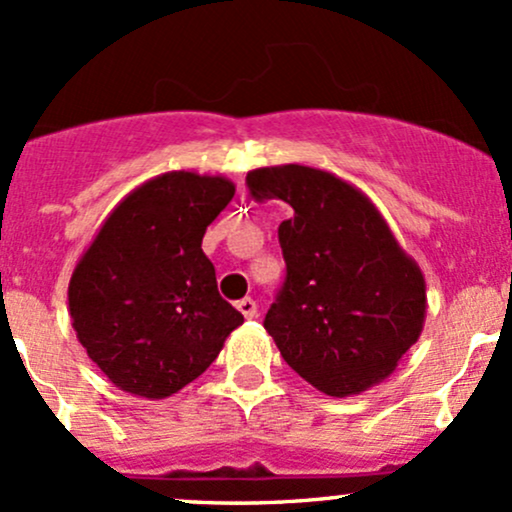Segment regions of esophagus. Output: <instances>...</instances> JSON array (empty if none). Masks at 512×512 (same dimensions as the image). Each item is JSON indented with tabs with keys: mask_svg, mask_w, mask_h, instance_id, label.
<instances>
[{
	"mask_svg": "<svg viewBox=\"0 0 512 512\" xmlns=\"http://www.w3.org/2000/svg\"><path fill=\"white\" fill-rule=\"evenodd\" d=\"M236 308L240 310V315L245 317V320H252V317H257V303L252 301V298H240L236 303Z\"/></svg>",
	"mask_w": 512,
	"mask_h": 512,
	"instance_id": "obj_1",
	"label": "esophagus"
}]
</instances>
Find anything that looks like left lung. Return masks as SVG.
<instances>
[{"label":"left lung","mask_w":512,"mask_h":512,"mask_svg":"<svg viewBox=\"0 0 512 512\" xmlns=\"http://www.w3.org/2000/svg\"><path fill=\"white\" fill-rule=\"evenodd\" d=\"M245 185L257 202L293 209L279 226L286 279L264 317L284 361L330 397L383 383L424 330L419 264L375 204L327 170L257 168Z\"/></svg>","instance_id":"8db88e82"}]
</instances>
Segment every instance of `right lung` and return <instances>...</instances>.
Segmentation results:
<instances>
[{
    "mask_svg": "<svg viewBox=\"0 0 512 512\" xmlns=\"http://www.w3.org/2000/svg\"><path fill=\"white\" fill-rule=\"evenodd\" d=\"M233 195L223 175H156L110 211L76 262L72 327L88 358L129 395H175L243 325L202 250L207 226Z\"/></svg>",
    "mask_w": 512,
    "mask_h": 512,
    "instance_id": "add662e5",
    "label": "right lung"
}]
</instances>
